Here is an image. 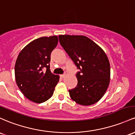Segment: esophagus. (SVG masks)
<instances>
[{"instance_id":"34e87169","label":"esophagus","mask_w":135,"mask_h":135,"mask_svg":"<svg viewBox=\"0 0 135 135\" xmlns=\"http://www.w3.org/2000/svg\"><path fill=\"white\" fill-rule=\"evenodd\" d=\"M60 77L61 78H64L65 77V74H63V75H60Z\"/></svg>"}]
</instances>
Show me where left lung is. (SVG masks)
<instances>
[{
  "label": "left lung",
  "mask_w": 135,
  "mask_h": 135,
  "mask_svg": "<svg viewBox=\"0 0 135 135\" xmlns=\"http://www.w3.org/2000/svg\"><path fill=\"white\" fill-rule=\"evenodd\" d=\"M61 45L74 61L78 84L69 90L71 99L83 106L98 102L107 90L110 81V65L104 51L88 37L60 35Z\"/></svg>",
  "instance_id": "1"
}]
</instances>
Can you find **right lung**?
<instances>
[{
	"label": "right lung",
	"instance_id": "obj_1",
	"mask_svg": "<svg viewBox=\"0 0 135 135\" xmlns=\"http://www.w3.org/2000/svg\"><path fill=\"white\" fill-rule=\"evenodd\" d=\"M57 43V36L41 37L27 44L18 56L16 82L25 97L34 103H44L51 98L59 82L60 77L51 73L49 64L51 52Z\"/></svg>",
	"mask_w": 135,
	"mask_h": 135
}]
</instances>
